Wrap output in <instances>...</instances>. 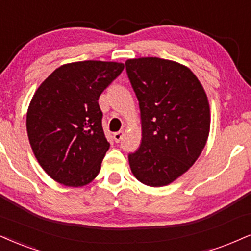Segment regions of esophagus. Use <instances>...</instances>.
<instances>
[{
  "mask_svg": "<svg viewBox=\"0 0 251 251\" xmlns=\"http://www.w3.org/2000/svg\"><path fill=\"white\" fill-rule=\"evenodd\" d=\"M123 137H124L123 131H119V132H116V133H113V140L116 141V143H119V141L123 139Z\"/></svg>",
  "mask_w": 251,
  "mask_h": 251,
  "instance_id": "34e87169",
  "label": "esophagus"
}]
</instances>
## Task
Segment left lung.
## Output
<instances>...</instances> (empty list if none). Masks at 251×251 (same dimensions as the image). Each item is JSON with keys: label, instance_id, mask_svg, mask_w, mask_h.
<instances>
[{"label": "left lung", "instance_id": "obj_1", "mask_svg": "<svg viewBox=\"0 0 251 251\" xmlns=\"http://www.w3.org/2000/svg\"><path fill=\"white\" fill-rule=\"evenodd\" d=\"M128 79L139 100L141 144L128 154L144 185L162 187L186 173L200 156L210 128L203 86L185 65L158 57L127 59Z\"/></svg>", "mask_w": 251, "mask_h": 251}]
</instances>
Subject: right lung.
I'll return each mask as SVG.
<instances>
[{
    "label": "right lung",
    "instance_id": "1",
    "mask_svg": "<svg viewBox=\"0 0 251 251\" xmlns=\"http://www.w3.org/2000/svg\"><path fill=\"white\" fill-rule=\"evenodd\" d=\"M123 63L84 60L56 69L36 90L26 113L30 146L45 173L69 187L90 183L110 144L98 99Z\"/></svg>",
    "mask_w": 251,
    "mask_h": 251
}]
</instances>
